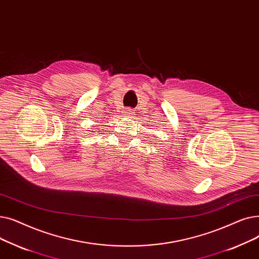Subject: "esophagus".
<instances>
[{"instance_id": "1", "label": "esophagus", "mask_w": 259, "mask_h": 259, "mask_svg": "<svg viewBox=\"0 0 259 259\" xmlns=\"http://www.w3.org/2000/svg\"><path fill=\"white\" fill-rule=\"evenodd\" d=\"M133 115H134V110L132 108H126L124 112H123V116L127 118H131Z\"/></svg>"}]
</instances>
